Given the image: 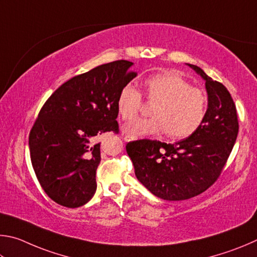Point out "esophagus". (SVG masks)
<instances>
[{"label": "esophagus", "instance_id": "obj_1", "mask_svg": "<svg viewBox=\"0 0 257 257\" xmlns=\"http://www.w3.org/2000/svg\"><path fill=\"white\" fill-rule=\"evenodd\" d=\"M124 140H125L126 142H128V141L134 140V138L131 137V136H125V137H124Z\"/></svg>", "mask_w": 257, "mask_h": 257}]
</instances>
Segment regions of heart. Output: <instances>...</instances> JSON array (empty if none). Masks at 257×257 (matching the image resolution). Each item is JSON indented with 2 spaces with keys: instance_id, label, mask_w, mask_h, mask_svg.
<instances>
[{
  "instance_id": "heart-1",
  "label": "heart",
  "mask_w": 257,
  "mask_h": 257,
  "mask_svg": "<svg viewBox=\"0 0 257 257\" xmlns=\"http://www.w3.org/2000/svg\"><path fill=\"white\" fill-rule=\"evenodd\" d=\"M148 102L154 103L150 118L134 119L125 126L132 137L154 136L166 132L172 139H185L197 131L208 109V97L203 90L192 87L175 72H163L143 81ZM143 106L141 92L127 84L119 91L117 110L123 120H131Z\"/></svg>"
}]
</instances>
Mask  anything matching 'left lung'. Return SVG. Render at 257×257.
<instances>
[{
  "mask_svg": "<svg viewBox=\"0 0 257 257\" xmlns=\"http://www.w3.org/2000/svg\"><path fill=\"white\" fill-rule=\"evenodd\" d=\"M188 65L205 80L208 91V109L197 131L175 145L149 139L126 145L137 178L152 194L167 201L191 199L214 184L239 130L236 105L227 88L201 67Z\"/></svg>",
  "mask_w": 257,
  "mask_h": 257,
  "instance_id": "1",
  "label": "left lung"
}]
</instances>
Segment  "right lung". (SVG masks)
<instances>
[{
  "label": "right lung",
  "instance_id": "obj_1",
  "mask_svg": "<svg viewBox=\"0 0 257 257\" xmlns=\"http://www.w3.org/2000/svg\"><path fill=\"white\" fill-rule=\"evenodd\" d=\"M125 60L75 75L52 93L29 133L30 159L45 193L66 208H79L93 196L100 143L93 139L118 133L117 98L137 76Z\"/></svg>",
  "mask_w": 257,
  "mask_h": 257
}]
</instances>
